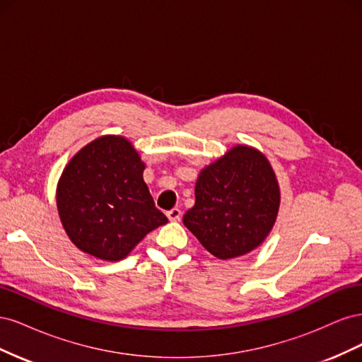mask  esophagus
<instances>
[{
	"label": "esophagus",
	"mask_w": 362,
	"mask_h": 362,
	"mask_svg": "<svg viewBox=\"0 0 362 362\" xmlns=\"http://www.w3.org/2000/svg\"><path fill=\"white\" fill-rule=\"evenodd\" d=\"M181 216H182V211L180 210V208H172L170 211H168V217H169V221H173V222L180 221Z\"/></svg>",
	"instance_id": "obj_1"
}]
</instances>
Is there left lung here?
Returning <instances> with one entry per match:
<instances>
[{"label": "left lung", "mask_w": 362, "mask_h": 362, "mask_svg": "<svg viewBox=\"0 0 362 362\" xmlns=\"http://www.w3.org/2000/svg\"><path fill=\"white\" fill-rule=\"evenodd\" d=\"M194 198L184 225L210 254L229 259L264 242L276 221L279 187L266 157L238 145L201 172Z\"/></svg>", "instance_id": "1"}]
</instances>
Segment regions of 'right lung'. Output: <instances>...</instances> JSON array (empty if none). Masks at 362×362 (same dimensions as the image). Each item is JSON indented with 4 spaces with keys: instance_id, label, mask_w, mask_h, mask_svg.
<instances>
[{
    "instance_id": "right-lung-1",
    "label": "right lung",
    "mask_w": 362,
    "mask_h": 362,
    "mask_svg": "<svg viewBox=\"0 0 362 362\" xmlns=\"http://www.w3.org/2000/svg\"><path fill=\"white\" fill-rule=\"evenodd\" d=\"M145 164L124 137L84 146L63 170L57 208L72 243L100 259L125 258L164 216L144 181Z\"/></svg>"
}]
</instances>
